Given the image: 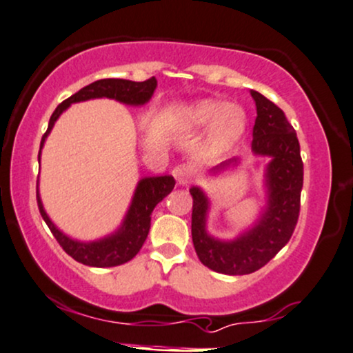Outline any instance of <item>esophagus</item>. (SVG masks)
Here are the masks:
<instances>
[{"mask_svg":"<svg viewBox=\"0 0 353 353\" xmlns=\"http://www.w3.org/2000/svg\"><path fill=\"white\" fill-rule=\"evenodd\" d=\"M172 176L177 181V184L185 185L190 181V177H192V169L189 165H177V168H174Z\"/></svg>","mask_w":353,"mask_h":353,"instance_id":"34e87169","label":"esophagus"}]
</instances>
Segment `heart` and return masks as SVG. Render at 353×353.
Here are the masks:
<instances>
[{
    "label": "heart",
    "mask_w": 353,
    "mask_h": 353,
    "mask_svg": "<svg viewBox=\"0 0 353 353\" xmlns=\"http://www.w3.org/2000/svg\"><path fill=\"white\" fill-rule=\"evenodd\" d=\"M248 125V114L236 103L203 99L181 110L177 126L182 133H199L209 128L212 151L223 152L240 141Z\"/></svg>",
    "instance_id": "1"
}]
</instances>
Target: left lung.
<instances>
[{
  "mask_svg": "<svg viewBox=\"0 0 353 353\" xmlns=\"http://www.w3.org/2000/svg\"><path fill=\"white\" fill-rule=\"evenodd\" d=\"M250 93L256 105L252 152L256 158L268 159L263 171V197L256 219L233 239H219L207 228L212 207L209 195L199 185L189 189L194 199L195 253L207 268L230 276L260 270L290 241L299 217L303 189V161L294 128L273 101L256 90ZM240 165V156H233L215 165L210 176L233 172Z\"/></svg>",
  "mask_w": 353,
  "mask_h": 353,
  "instance_id": "1",
  "label": "left lung"
}]
</instances>
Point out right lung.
<instances>
[{
	"mask_svg": "<svg viewBox=\"0 0 353 353\" xmlns=\"http://www.w3.org/2000/svg\"><path fill=\"white\" fill-rule=\"evenodd\" d=\"M156 87H158V80L151 77L150 80H144V82H133V80L123 79H103L80 88L77 93L63 100L55 108L52 117H50L48 131L42 136L41 141L39 156H37L39 163L46 139H48L50 131H52L55 121L61 118V114L70 105L97 99H110L120 101L123 105H128V107H143V105H146L151 100ZM174 185H176V181H174L172 176L141 177L138 184H136L133 197H131L128 210H126L121 223L112 233L97 240L74 239V236L63 233L50 220L39 194V181H37V205H39L42 219L48 223L55 240L61 243L63 252L70 254L75 261L82 263V265L95 266V268H112V266L123 265V263L133 260L136 254H138L148 239V233H150L152 210H154V207L163 201L165 195L171 194Z\"/></svg>",
	"mask_w": 353,
	"mask_h": 353,
	"instance_id": "add662e5",
	"label": "right lung"
}]
</instances>
